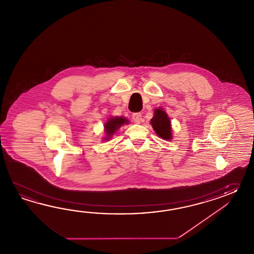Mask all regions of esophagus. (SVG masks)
I'll return each instance as SVG.
<instances>
[{"instance_id":"esophagus-1","label":"esophagus","mask_w":254,"mask_h":254,"mask_svg":"<svg viewBox=\"0 0 254 254\" xmlns=\"http://www.w3.org/2000/svg\"><path fill=\"white\" fill-rule=\"evenodd\" d=\"M141 114L140 113H136V114H132V119L135 124H140L141 121Z\"/></svg>"}]
</instances>
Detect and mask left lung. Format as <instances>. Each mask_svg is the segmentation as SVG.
I'll list each match as a JSON object with an SVG mask.
<instances>
[{
    "instance_id": "8db88e82",
    "label": "left lung",
    "mask_w": 254,
    "mask_h": 254,
    "mask_svg": "<svg viewBox=\"0 0 254 254\" xmlns=\"http://www.w3.org/2000/svg\"><path fill=\"white\" fill-rule=\"evenodd\" d=\"M150 124L159 137L165 140H171L173 139L172 122L169 118L167 113L161 107L154 109V114Z\"/></svg>"
}]
</instances>
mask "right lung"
<instances>
[{
	"label": "right lung",
	"mask_w": 254,
	"mask_h": 254,
	"mask_svg": "<svg viewBox=\"0 0 254 254\" xmlns=\"http://www.w3.org/2000/svg\"><path fill=\"white\" fill-rule=\"evenodd\" d=\"M129 120L126 119L123 116H111L109 117L107 122L103 125L104 128V137L103 141L112 139L117 130L125 125H129Z\"/></svg>",
	"instance_id": "add662e5"
}]
</instances>
